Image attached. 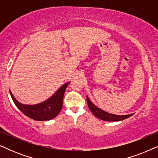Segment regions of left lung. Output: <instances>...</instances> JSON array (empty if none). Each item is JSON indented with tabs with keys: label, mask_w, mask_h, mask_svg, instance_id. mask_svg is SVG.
<instances>
[{
	"label": "left lung",
	"mask_w": 158,
	"mask_h": 158,
	"mask_svg": "<svg viewBox=\"0 0 158 158\" xmlns=\"http://www.w3.org/2000/svg\"><path fill=\"white\" fill-rule=\"evenodd\" d=\"M86 99H87L88 107H89V109L92 112V114L96 117L100 118L101 120L106 121V122H118V121L126 119V118L130 117L134 114H128V115H116V114L108 113V112L103 111V110L101 109L100 108L94 104L88 96H86Z\"/></svg>",
	"instance_id": "8db88e82"
}]
</instances>
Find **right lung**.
Masks as SVG:
<instances>
[{"instance_id": "1", "label": "right lung", "mask_w": 158, "mask_h": 158, "mask_svg": "<svg viewBox=\"0 0 158 158\" xmlns=\"http://www.w3.org/2000/svg\"><path fill=\"white\" fill-rule=\"evenodd\" d=\"M70 82L62 85L50 98L34 105L23 104L16 100L9 90L15 105L28 117L36 121H48L55 118L61 111L64 91Z\"/></svg>"}]
</instances>
